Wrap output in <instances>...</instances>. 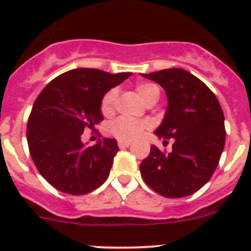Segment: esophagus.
I'll use <instances>...</instances> for the list:
<instances>
[{"label": "esophagus", "mask_w": 251, "mask_h": 251, "mask_svg": "<svg viewBox=\"0 0 251 251\" xmlns=\"http://www.w3.org/2000/svg\"><path fill=\"white\" fill-rule=\"evenodd\" d=\"M130 143H132V142L130 141H118V146H119V148H126V147H129L130 146Z\"/></svg>", "instance_id": "1"}]
</instances>
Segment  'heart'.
Masks as SVG:
<instances>
[{
  "mask_svg": "<svg viewBox=\"0 0 251 251\" xmlns=\"http://www.w3.org/2000/svg\"><path fill=\"white\" fill-rule=\"evenodd\" d=\"M136 92L139 95L142 101L147 105L154 104L159 98L161 90L158 86L153 83H139L136 86ZM115 98H117V92L114 89L109 90L101 99L100 110L104 115H110L114 112ZM147 129V123L141 121H130L127 118H118L112 122L110 124V132L113 136L122 141H132V139L138 138Z\"/></svg>",
  "mask_w": 251,
  "mask_h": 251,
  "instance_id": "b5f03b06",
  "label": "heart"
}]
</instances>
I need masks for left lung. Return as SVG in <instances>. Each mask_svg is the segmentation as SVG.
<instances>
[{
    "instance_id": "left-lung-1",
    "label": "left lung",
    "mask_w": 251,
    "mask_h": 251,
    "mask_svg": "<svg viewBox=\"0 0 251 251\" xmlns=\"http://www.w3.org/2000/svg\"><path fill=\"white\" fill-rule=\"evenodd\" d=\"M141 75L159 84L167 95V109L154 134L174 138L170 153L151 147L139 166L142 177L162 196H190L211 178L224 151L225 118L220 103L206 84L183 69Z\"/></svg>"
}]
</instances>
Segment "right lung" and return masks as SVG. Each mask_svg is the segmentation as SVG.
Instances as JSON below:
<instances>
[{
	"mask_svg": "<svg viewBox=\"0 0 251 251\" xmlns=\"http://www.w3.org/2000/svg\"><path fill=\"white\" fill-rule=\"evenodd\" d=\"M132 73L79 68L55 77L40 93L27 123V145L40 175L59 191L86 195L103 185L118 152L117 141L85 146L81 134L103 121L100 103Z\"/></svg>",
	"mask_w": 251,
	"mask_h": 251,
	"instance_id": "right-lung-1",
	"label": "right lung"
}]
</instances>
